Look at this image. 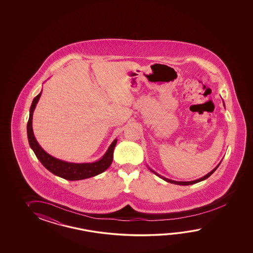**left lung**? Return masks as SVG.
<instances>
[{
    "label": "left lung",
    "instance_id": "left-lung-1",
    "mask_svg": "<svg viewBox=\"0 0 253 253\" xmlns=\"http://www.w3.org/2000/svg\"><path fill=\"white\" fill-rule=\"evenodd\" d=\"M220 166V164L217 166V167H215L214 169L212 170V171H211L209 173H207L206 175H205L204 177L200 178V179H197V180H194V181H191V182H177V181H172V180H170V179H167V178L164 177V176H162V175H160V174H158L157 172H155V171H153L152 169H150L151 171L152 172H154L155 174H156L157 176H159V177L162 178L163 180H165V181H167V182H168V183H174V184H178V185H190V184H194V183H199V182H201V181H204V180H205V179H207V178L209 177V176H211L213 172H215V170L218 168V167Z\"/></svg>",
    "mask_w": 253,
    "mask_h": 253
}]
</instances>
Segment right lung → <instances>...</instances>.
Returning a JSON list of instances; mask_svg holds the SVG:
<instances>
[{
    "label": "right lung",
    "mask_w": 253,
    "mask_h": 253,
    "mask_svg": "<svg viewBox=\"0 0 253 253\" xmlns=\"http://www.w3.org/2000/svg\"><path fill=\"white\" fill-rule=\"evenodd\" d=\"M42 90L38 96L34 97L33 104L31 106L30 118L27 124V134L30 146L40 162L42 164L43 167L47 168L49 172H52L55 175L66 180H70V181H78V180L93 177L106 171L113 161L114 148L117 145L118 139L114 140L112 144L108 147L106 154L102 156V158L94 163L76 164V163L62 161L48 155V153L43 150L42 146L39 145L37 140L35 138L33 130V111L36 108V105L42 96Z\"/></svg>",
    "instance_id": "obj_1"
}]
</instances>
